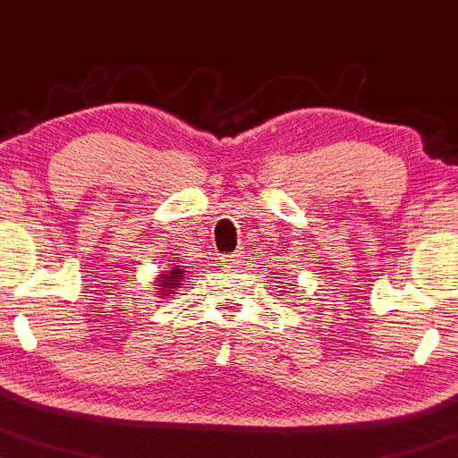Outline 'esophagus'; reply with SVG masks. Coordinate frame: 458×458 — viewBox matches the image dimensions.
<instances>
[{
	"mask_svg": "<svg viewBox=\"0 0 458 458\" xmlns=\"http://www.w3.org/2000/svg\"><path fill=\"white\" fill-rule=\"evenodd\" d=\"M225 261H228V266H234V263H239V254H233V257L225 259Z\"/></svg>",
	"mask_w": 458,
	"mask_h": 458,
	"instance_id": "34e87169",
	"label": "esophagus"
}]
</instances>
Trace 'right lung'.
<instances>
[{"label":"right lung","instance_id":"add662e5","mask_svg":"<svg viewBox=\"0 0 458 458\" xmlns=\"http://www.w3.org/2000/svg\"><path fill=\"white\" fill-rule=\"evenodd\" d=\"M182 285H184V266L165 269V272H160V276L156 278V290L160 292V298H168Z\"/></svg>","mask_w":458,"mask_h":458}]
</instances>
